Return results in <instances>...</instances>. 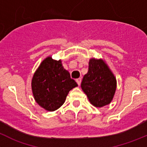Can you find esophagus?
Here are the masks:
<instances>
[{
	"label": "esophagus",
	"mask_w": 147,
	"mask_h": 147,
	"mask_svg": "<svg viewBox=\"0 0 147 147\" xmlns=\"http://www.w3.org/2000/svg\"><path fill=\"white\" fill-rule=\"evenodd\" d=\"M76 83L78 84V85H79V86H80L81 82H82V79H81V78H79V79H76Z\"/></svg>",
	"instance_id": "esophagus-1"
}]
</instances>
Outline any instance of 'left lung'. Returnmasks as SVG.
<instances>
[{"mask_svg": "<svg viewBox=\"0 0 147 147\" xmlns=\"http://www.w3.org/2000/svg\"><path fill=\"white\" fill-rule=\"evenodd\" d=\"M81 87L91 104L102 107L110 104L116 91L117 81L105 61L90 58L89 71L84 76Z\"/></svg>", "mask_w": 147, "mask_h": 147, "instance_id": "1", "label": "left lung"}]
</instances>
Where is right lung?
I'll list each match as a JSON object with an SVG mask.
<instances>
[{
    "label": "right lung",
    "instance_id": "1",
    "mask_svg": "<svg viewBox=\"0 0 147 147\" xmlns=\"http://www.w3.org/2000/svg\"><path fill=\"white\" fill-rule=\"evenodd\" d=\"M78 84L63 68L61 60L48 56L43 60L32 79L36 102L47 111H55L63 105L68 92Z\"/></svg>",
    "mask_w": 147,
    "mask_h": 147
}]
</instances>
